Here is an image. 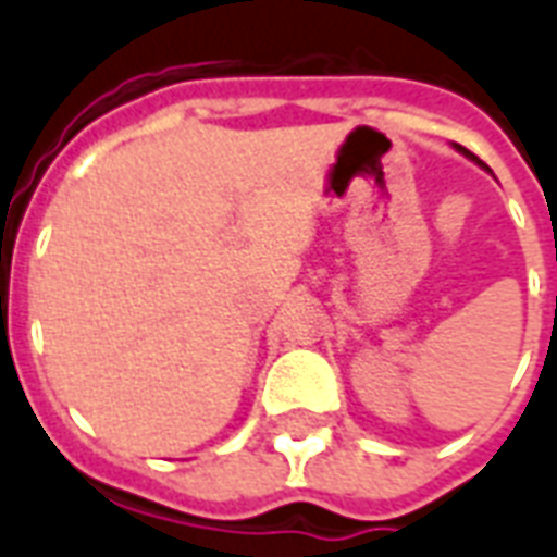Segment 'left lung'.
<instances>
[{
    "mask_svg": "<svg viewBox=\"0 0 557 557\" xmlns=\"http://www.w3.org/2000/svg\"><path fill=\"white\" fill-rule=\"evenodd\" d=\"M460 150H463V147H460ZM463 152H467V156H469V150H463Z\"/></svg>",
    "mask_w": 557,
    "mask_h": 557,
    "instance_id": "1",
    "label": "left lung"
}]
</instances>
